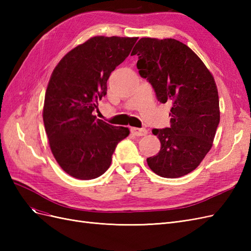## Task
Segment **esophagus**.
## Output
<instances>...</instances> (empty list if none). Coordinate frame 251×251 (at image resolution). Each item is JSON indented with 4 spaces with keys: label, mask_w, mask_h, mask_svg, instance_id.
I'll use <instances>...</instances> for the list:
<instances>
[{
    "label": "esophagus",
    "mask_w": 251,
    "mask_h": 251,
    "mask_svg": "<svg viewBox=\"0 0 251 251\" xmlns=\"http://www.w3.org/2000/svg\"><path fill=\"white\" fill-rule=\"evenodd\" d=\"M131 132H132L135 136H146V135L148 134V131H147L144 127H142V128L132 127V128H131Z\"/></svg>",
    "instance_id": "esophagus-1"
}]
</instances>
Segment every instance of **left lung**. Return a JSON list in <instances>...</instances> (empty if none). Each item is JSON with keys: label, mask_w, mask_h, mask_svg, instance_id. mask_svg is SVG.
Instances as JSON below:
<instances>
[{"label": "left lung", "mask_w": 251, "mask_h": 251, "mask_svg": "<svg viewBox=\"0 0 251 251\" xmlns=\"http://www.w3.org/2000/svg\"><path fill=\"white\" fill-rule=\"evenodd\" d=\"M136 54L140 76L149 80L158 101L172 104L171 126L151 131L161 149L147 159L148 165L163 178L185 176L211 149L220 123L214 76L191 48L174 39L142 37L131 53Z\"/></svg>", "instance_id": "8db88e82"}]
</instances>
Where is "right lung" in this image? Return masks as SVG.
<instances>
[{"label":"right lung","instance_id":"add662e5","mask_svg":"<svg viewBox=\"0 0 251 251\" xmlns=\"http://www.w3.org/2000/svg\"><path fill=\"white\" fill-rule=\"evenodd\" d=\"M138 37L94 36L73 48L53 70L43 120L53 156L68 175L95 179L107 171L127 127L96 119L112 71L128 56Z\"/></svg>","mask_w":251,"mask_h":251}]
</instances>
